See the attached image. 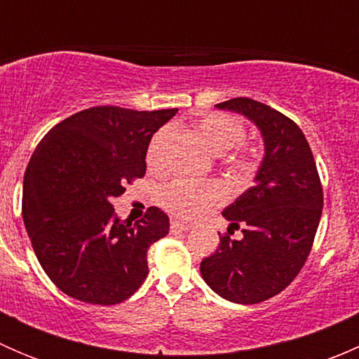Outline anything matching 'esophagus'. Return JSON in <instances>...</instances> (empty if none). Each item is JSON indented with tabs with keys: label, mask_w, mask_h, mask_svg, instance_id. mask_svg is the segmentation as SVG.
<instances>
[{
	"label": "esophagus",
	"mask_w": 359,
	"mask_h": 359,
	"mask_svg": "<svg viewBox=\"0 0 359 359\" xmlns=\"http://www.w3.org/2000/svg\"><path fill=\"white\" fill-rule=\"evenodd\" d=\"M170 229H172V233H179V231H187V229H191V224L180 222V220H172V222H170Z\"/></svg>",
	"instance_id": "34e87169"
}]
</instances>
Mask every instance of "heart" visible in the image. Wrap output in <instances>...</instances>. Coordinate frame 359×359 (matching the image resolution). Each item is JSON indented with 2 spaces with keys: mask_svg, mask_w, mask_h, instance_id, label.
I'll return each instance as SVG.
<instances>
[{
  "mask_svg": "<svg viewBox=\"0 0 359 359\" xmlns=\"http://www.w3.org/2000/svg\"><path fill=\"white\" fill-rule=\"evenodd\" d=\"M196 132L203 142L215 154H224L233 149L226 158V165L236 175L250 177L259 166V151L255 147L241 146L245 139V126L236 118L224 112H208L198 118ZM172 137L168 126L161 128L147 147V163L151 168L161 166L163 149ZM227 193L222 184L215 180L194 182V180H173L159 194V201L170 213L182 219H198L215 206L226 201Z\"/></svg>",
  "mask_w": 359,
  "mask_h": 359,
  "instance_id": "1",
  "label": "heart"
}]
</instances>
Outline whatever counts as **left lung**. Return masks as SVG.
<instances>
[{"label": "left lung", "mask_w": 359, "mask_h": 359, "mask_svg": "<svg viewBox=\"0 0 359 359\" xmlns=\"http://www.w3.org/2000/svg\"><path fill=\"white\" fill-rule=\"evenodd\" d=\"M255 123L264 158L255 186L224 208L241 240L220 238L201 260V276L234 304H259L283 292L300 273L313 247L323 210V189L302 130L280 111L247 97L217 104Z\"/></svg>", "instance_id": "8db88e82"}]
</instances>
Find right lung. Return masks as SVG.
<instances>
[{"instance_id": "obj_1", "label": "right lung", "mask_w": 359, "mask_h": 359, "mask_svg": "<svg viewBox=\"0 0 359 359\" xmlns=\"http://www.w3.org/2000/svg\"><path fill=\"white\" fill-rule=\"evenodd\" d=\"M175 112L90 107L53 126L32 153L22 219L39 264L66 295L112 306L149 274L147 250L168 234V215L151 206L132 224L111 200L142 179L151 139Z\"/></svg>"}]
</instances>
